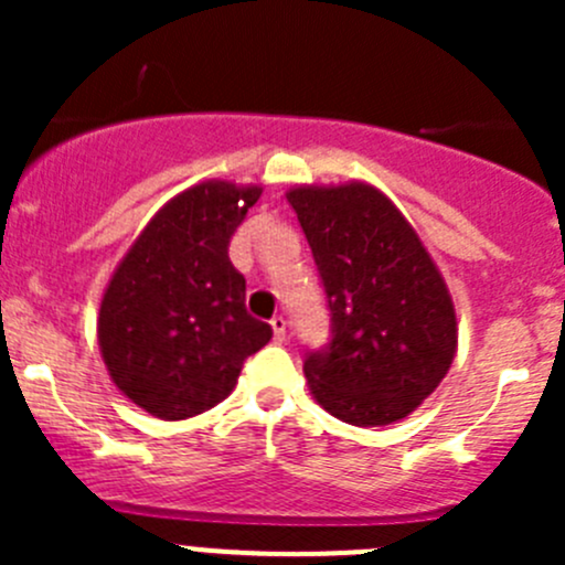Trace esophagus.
Instances as JSON below:
<instances>
[{
  "label": "esophagus",
  "mask_w": 565,
  "mask_h": 565,
  "mask_svg": "<svg viewBox=\"0 0 565 565\" xmlns=\"http://www.w3.org/2000/svg\"><path fill=\"white\" fill-rule=\"evenodd\" d=\"M270 324H273V335H276V341L287 339V317L276 315L270 319Z\"/></svg>",
  "instance_id": "esophagus-1"
}]
</instances>
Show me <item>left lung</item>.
Listing matches in <instances>:
<instances>
[{
    "label": "left lung",
    "mask_w": 565,
    "mask_h": 565,
    "mask_svg": "<svg viewBox=\"0 0 565 565\" xmlns=\"http://www.w3.org/2000/svg\"><path fill=\"white\" fill-rule=\"evenodd\" d=\"M333 339L303 363L311 396L352 426L407 418L451 369L457 309L402 210L369 182L295 185Z\"/></svg>",
    "instance_id": "1"
}]
</instances>
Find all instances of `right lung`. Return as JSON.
<instances>
[{
    "mask_svg": "<svg viewBox=\"0 0 565 565\" xmlns=\"http://www.w3.org/2000/svg\"><path fill=\"white\" fill-rule=\"evenodd\" d=\"M259 185L204 180L169 199L108 278L98 347L108 377L136 407L185 420L230 396L243 361L273 328L246 311L230 237Z\"/></svg>",
    "mask_w": 565,
    "mask_h": 565,
    "instance_id": "1",
    "label": "right lung"
}]
</instances>
